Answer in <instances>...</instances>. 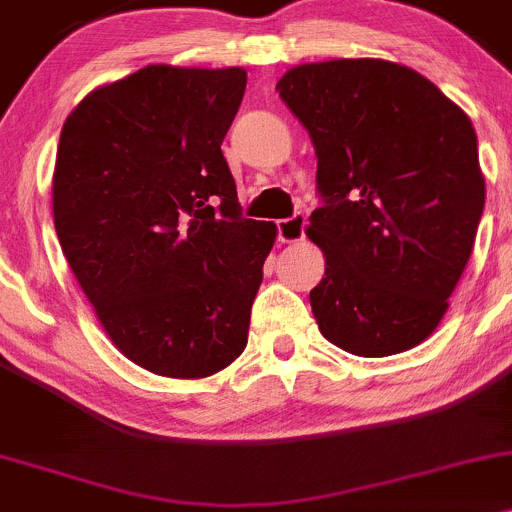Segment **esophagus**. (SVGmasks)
<instances>
[{
  "mask_svg": "<svg viewBox=\"0 0 512 512\" xmlns=\"http://www.w3.org/2000/svg\"><path fill=\"white\" fill-rule=\"evenodd\" d=\"M305 214H295L290 219H280L278 222V241L283 244H295V241L305 239Z\"/></svg>",
  "mask_w": 512,
  "mask_h": 512,
  "instance_id": "1",
  "label": "esophagus"
}]
</instances>
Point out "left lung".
Segmentation results:
<instances>
[{"label": "left lung", "instance_id": "obj_1", "mask_svg": "<svg viewBox=\"0 0 512 512\" xmlns=\"http://www.w3.org/2000/svg\"><path fill=\"white\" fill-rule=\"evenodd\" d=\"M276 90L317 153L324 205L305 232L324 254L310 290L322 337L366 359L422 344L486 202L474 124L425 75L381 58L298 65Z\"/></svg>", "mask_w": 512, "mask_h": 512}]
</instances>
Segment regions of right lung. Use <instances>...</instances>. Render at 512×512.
I'll return each instance as SVG.
<instances>
[{
    "label": "right lung",
    "mask_w": 512,
    "mask_h": 512,
    "mask_svg": "<svg viewBox=\"0 0 512 512\" xmlns=\"http://www.w3.org/2000/svg\"><path fill=\"white\" fill-rule=\"evenodd\" d=\"M244 90V68L146 65L60 131V249L112 344L156 376H214L246 349L278 229L241 217L222 153Z\"/></svg>",
    "instance_id": "obj_1"
}]
</instances>
